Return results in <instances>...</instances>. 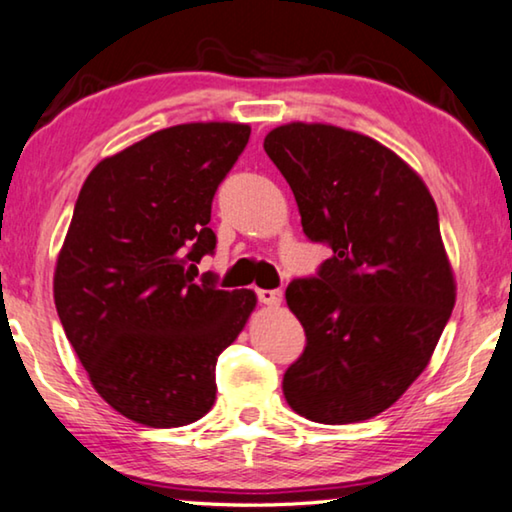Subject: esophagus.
Segmentation results:
<instances>
[{"mask_svg":"<svg viewBox=\"0 0 512 512\" xmlns=\"http://www.w3.org/2000/svg\"><path fill=\"white\" fill-rule=\"evenodd\" d=\"M257 301L276 308V305H280L282 301V292L280 289H257Z\"/></svg>","mask_w":512,"mask_h":512,"instance_id":"obj_1","label":"esophagus"}]
</instances>
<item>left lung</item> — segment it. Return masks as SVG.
Masks as SVG:
<instances>
[{
  "instance_id": "1",
  "label": "left lung",
  "mask_w": 512,
  "mask_h": 512,
  "mask_svg": "<svg viewBox=\"0 0 512 512\" xmlns=\"http://www.w3.org/2000/svg\"><path fill=\"white\" fill-rule=\"evenodd\" d=\"M264 151L296 197L303 232L333 250L285 299L305 349L282 377L289 407L345 425L414 384L451 319L455 280L423 179L384 144L329 124L278 126Z\"/></svg>"
}]
</instances>
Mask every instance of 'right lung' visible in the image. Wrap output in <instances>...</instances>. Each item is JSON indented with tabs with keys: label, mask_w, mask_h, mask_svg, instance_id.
<instances>
[{
	"label": "right lung",
	"mask_w": 512,
	"mask_h": 512,
	"mask_svg": "<svg viewBox=\"0 0 512 512\" xmlns=\"http://www.w3.org/2000/svg\"><path fill=\"white\" fill-rule=\"evenodd\" d=\"M250 126L209 121L151 133L98 163L55 269V305L98 395L149 427L200 421L216 361L257 296L195 282L216 250L211 202Z\"/></svg>",
	"instance_id": "add662e5"
}]
</instances>
